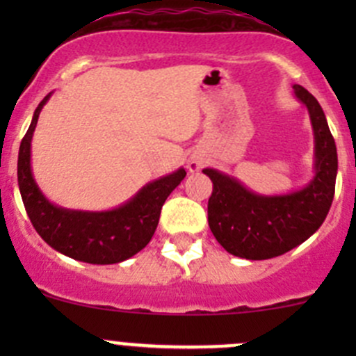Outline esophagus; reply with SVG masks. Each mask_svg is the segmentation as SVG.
Instances as JSON below:
<instances>
[{
    "label": "esophagus",
    "mask_w": 356,
    "mask_h": 356,
    "mask_svg": "<svg viewBox=\"0 0 356 356\" xmlns=\"http://www.w3.org/2000/svg\"><path fill=\"white\" fill-rule=\"evenodd\" d=\"M189 170L191 172H198L200 168H201V160H198V158H191V160H189Z\"/></svg>",
    "instance_id": "1"
}]
</instances>
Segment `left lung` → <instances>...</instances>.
Here are the masks:
<instances>
[{
    "mask_svg": "<svg viewBox=\"0 0 356 356\" xmlns=\"http://www.w3.org/2000/svg\"><path fill=\"white\" fill-rule=\"evenodd\" d=\"M294 95L310 113L315 136V175L300 191L261 196L215 168L203 174L213 182L208 225L225 251L246 260H267L307 241L322 225L332 204L337 174L336 143L317 99L294 84Z\"/></svg>",
    "mask_w": 356,
    "mask_h": 356,
    "instance_id": "left-lung-1",
    "label": "left lung"
}]
</instances>
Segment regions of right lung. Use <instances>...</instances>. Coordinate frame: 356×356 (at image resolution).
Wrapping results in <instances>:
<instances>
[{
    "mask_svg": "<svg viewBox=\"0 0 356 356\" xmlns=\"http://www.w3.org/2000/svg\"><path fill=\"white\" fill-rule=\"evenodd\" d=\"M48 95L34 111L19 149V188L25 211L38 234L60 253L86 261L110 265L134 257L152 241L161 207L186 177L184 168L146 184L134 198L108 211L67 210L49 203L31 170V141Z\"/></svg>",
    "mask_w": 356,
    "mask_h": 356,
    "instance_id": "add662e5",
    "label": "right lung"
}]
</instances>
